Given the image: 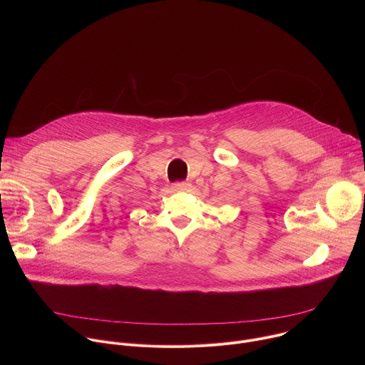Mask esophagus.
Wrapping results in <instances>:
<instances>
[{"mask_svg": "<svg viewBox=\"0 0 365 365\" xmlns=\"http://www.w3.org/2000/svg\"><path fill=\"white\" fill-rule=\"evenodd\" d=\"M189 186L190 185L186 182H175L173 183V189H176V190H186Z\"/></svg>", "mask_w": 365, "mask_h": 365, "instance_id": "esophagus-1", "label": "esophagus"}]
</instances>
